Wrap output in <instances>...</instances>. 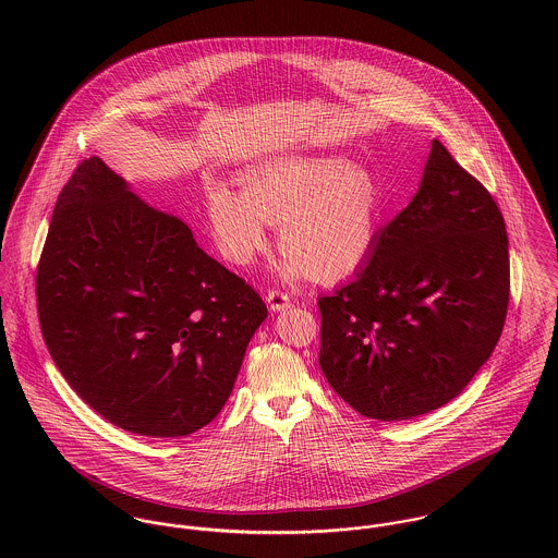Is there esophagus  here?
Segmentation results:
<instances>
[{"instance_id": "esophagus-1", "label": "esophagus", "mask_w": 558, "mask_h": 558, "mask_svg": "<svg viewBox=\"0 0 558 558\" xmlns=\"http://www.w3.org/2000/svg\"><path fill=\"white\" fill-rule=\"evenodd\" d=\"M266 301H268V305H270V310H272V312H283V310H288V307H290V296H288L286 292L277 290V288L268 290Z\"/></svg>"}]
</instances>
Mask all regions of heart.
Returning a JSON list of instances; mask_svg holds the SVG:
<instances>
[{"mask_svg":"<svg viewBox=\"0 0 558 558\" xmlns=\"http://www.w3.org/2000/svg\"><path fill=\"white\" fill-rule=\"evenodd\" d=\"M242 193L213 184L206 210L217 246L232 264L246 266L279 226L286 270H305L316 281H337L367 257L380 215V195L363 167L343 160L290 157L251 167Z\"/></svg>","mask_w":558,"mask_h":558,"instance_id":"heart-1","label":"heart"}]
</instances>
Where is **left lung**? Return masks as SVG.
Returning a JSON list of instances; mask_svg holds the SVG:
<instances>
[{
  "mask_svg": "<svg viewBox=\"0 0 558 558\" xmlns=\"http://www.w3.org/2000/svg\"><path fill=\"white\" fill-rule=\"evenodd\" d=\"M507 305L502 215L434 140L412 202L354 279L319 299V367L363 416L405 421L462 393L494 352Z\"/></svg>",
  "mask_w": 558,
  "mask_h": 558,
  "instance_id": "8db88e82",
  "label": "left lung"
}]
</instances>
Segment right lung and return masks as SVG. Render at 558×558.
<instances>
[{
  "label": "right lung",
  "instance_id": "right-lung-1",
  "mask_svg": "<svg viewBox=\"0 0 558 558\" xmlns=\"http://www.w3.org/2000/svg\"><path fill=\"white\" fill-rule=\"evenodd\" d=\"M45 343L66 383L109 423L189 436L230 398L268 316L259 294L150 208L98 157L62 189L36 270Z\"/></svg>",
  "mask_w": 558,
  "mask_h": 558
}]
</instances>
